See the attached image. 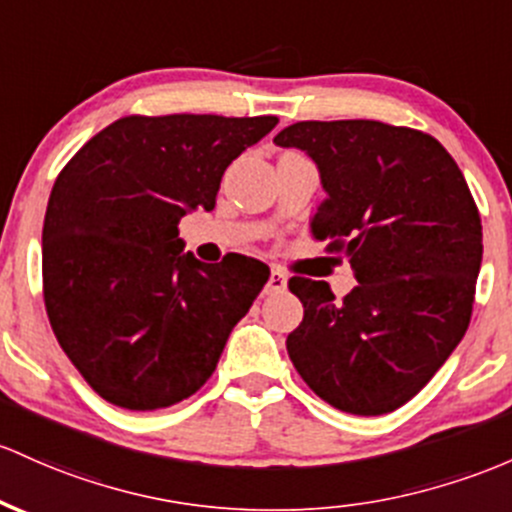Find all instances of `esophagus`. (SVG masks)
I'll return each mask as SVG.
<instances>
[{
  "label": "esophagus",
  "mask_w": 512,
  "mask_h": 512,
  "mask_svg": "<svg viewBox=\"0 0 512 512\" xmlns=\"http://www.w3.org/2000/svg\"><path fill=\"white\" fill-rule=\"evenodd\" d=\"M286 289V274L282 269L272 267V272H269V279H267V294H282Z\"/></svg>",
  "instance_id": "esophagus-1"
}]
</instances>
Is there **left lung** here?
Listing matches in <instances>:
<instances>
[{
  "instance_id": "left-lung-1",
  "label": "left lung",
  "mask_w": 512,
  "mask_h": 512,
  "mask_svg": "<svg viewBox=\"0 0 512 512\" xmlns=\"http://www.w3.org/2000/svg\"><path fill=\"white\" fill-rule=\"evenodd\" d=\"M318 165L316 240L357 286L291 277L303 320L286 338L301 379L338 411L384 415L423 389L464 338L481 269V216L452 155L381 121H299L274 136Z\"/></svg>"
}]
</instances>
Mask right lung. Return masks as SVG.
Masks as SVG:
<instances>
[{"instance_id":"obj_1","label":"right lung","mask_w":512,"mask_h":512,"mask_svg":"<svg viewBox=\"0 0 512 512\" xmlns=\"http://www.w3.org/2000/svg\"><path fill=\"white\" fill-rule=\"evenodd\" d=\"M277 116H123L82 145L50 192L43 299L50 328L104 401L174 406L209 381L269 279L245 255L184 250L179 221L211 211L226 167Z\"/></svg>"}]
</instances>
